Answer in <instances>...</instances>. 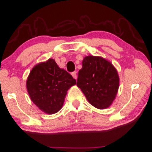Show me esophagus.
I'll return each instance as SVG.
<instances>
[{
    "label": "esophagus",
    "mask_w": 152,
    "mask_h": 152,
    "mask_svg": "<svg viewBox=\"0 0 152 152\" xmlns=\"http://www.w3.org/2000/svg\"><path fill=\"white\" fill-rule=\"evenodd\" d=\"M71 75L73 76V77L74 79H77V72H76V71L73 72V73H71Z\"/></svg>",
    "instance_id": "obj_1"
}]
</instances>
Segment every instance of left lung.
<instances>
[{
  "label": "left lung",
  "instance_id": "left-lung-1",
  "mask_svg": "<svg viewBox=\"0 0 152 152\" xmlns=\"http://www.w3.org/2000/svg\"><path fill=\"white\" fill-rule=\"evenodd\" d=\"M77 86L91 105L98 109H106L116 98L119 76L110 61L101 56H87L79 71Z\"/></svg>",
  "mask_w": 152,
  "mask_h": 152
}]
</instances>
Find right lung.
Wrapping results in <instances>:
<instances>
[{
	"mask_svg": "<svg viewBox=\"0 0 152 152\" xmlns=\"http://www.w3.org/2000/svg\"><path fill=\"white\" fill-rule=\"evenodd\" d=\"M76 80L61 69L53 58L35 65L27 77L26 88L31 101L48 114L61 110L68 89Z\"/></svg>",
	"mask_w": 152,
	"mask_h": 152,
	"instance_id": "right-lung-1",
	"label": "right lung"
}]
</instances>
